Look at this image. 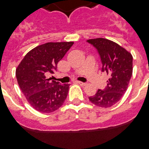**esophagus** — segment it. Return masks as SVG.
<instances>
[{"instance_id":"obj_1","label":"esophagus","mask_w":149,"mask_h":149,"mask_svg":"<svg viewBox=\"0 0 149 149\" xmlns=\"http://www.w3.org/2000/svg\"><path fill=\"white\" fill-rule=\"evenodd\" d=\"M77 84H79L80 85H81V86H84V85H86L85 83H84V82H81V81H77Z\"/></svg>"}]
</instances>
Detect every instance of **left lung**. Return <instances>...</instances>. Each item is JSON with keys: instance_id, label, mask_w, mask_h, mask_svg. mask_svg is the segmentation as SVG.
<instances>
[{"instance_id": "8db88e82", "label": "left lung", "mask_w": 149, "mask_h": 149, "mask_svg": "<svg viewBox=\"0 0 149 149\" xmlns=\"http://www.w3.org/2000/svg\"><path fill=\"white\" fill-rule=\"evenodd\" d=\"M99 53L102 68L110 78L104 90L98 89L89 101L97 107L109 108L114 106L125 93L132 75V56L118 43L104 38L88 39Z\"/></svg>"}]
</instances>
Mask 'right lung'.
Instances as JSON below:
<instances>
[{
    "instance_id": "obj_1",
    "label": "right lung",
    "mask_w": 149,
    "mask_h": 149,
    "mask_svg": "<svg viewBox=\"0 0 149 149\" xmlns=\"http://www.w3.org/2000/svg\"><path fill=\"white\" fill-rule=\"evenodd\" d=\"M73 42H47L31 50L16 68V77L22 92L35 110L51 113L58 110L66 99L69 84L52 81L57 64Z\"/></svg>"
}]
</instances>
